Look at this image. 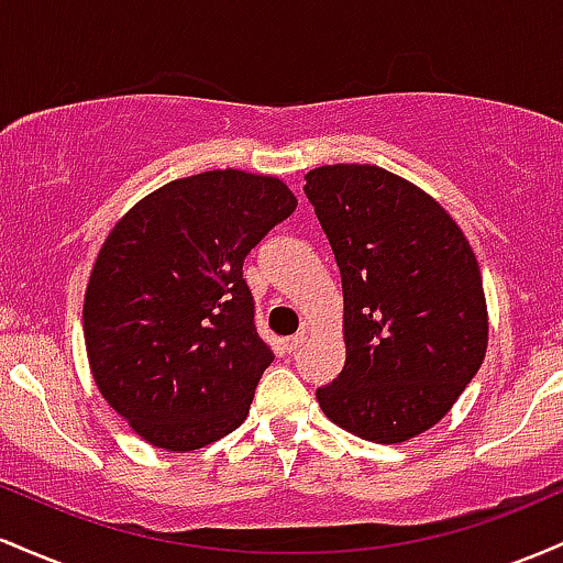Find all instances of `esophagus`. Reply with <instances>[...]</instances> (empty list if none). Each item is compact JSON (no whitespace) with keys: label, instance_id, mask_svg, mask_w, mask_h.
Listing matches in <instances>:
<instances>
[{"label":"esophagus","instance_id":"34e87169","mask_svg":"<svg viewBox=\"0 0 563 563\" xmlns=\"http://www.w3.org/2000/svg\"><path fill=\"white\" fill-rule=\"evenodd\" d=\"M302 343H306V334L300 332V334H292V338H287V340H284V343H282V349H284V353H289V356H292V353L298 351Z\"/></svg>","mask_w":563,"mask_h":563}]
</instances>
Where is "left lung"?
<instances>
[{
	"label": "left lung",
	"mask_w": 563,
	"mask_h": 563,
	"mask_svg": "<svg viewBox=\"0 0 563 563\" xmlns=\"http://www.w3.org/2000/svg\"><path fill=\"white\" fill-rule=\"evenodd\" d=\"M308 201L343 279V372L316 390L334 426L401 444L444 418L482 366V271L452 214L375 164H324Z\"/></svg>",
	"instance_id": "left-lung-1"
}]
</instances>
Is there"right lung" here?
<instances>
[{
	"instance_id": "add662e5",
	"label": "right lung",
	"mask_w": 563,
	"mask_h": 563,
	"mask_svg": "<svg viewBox=\"0 0 563 563\" xmlns=\"http://www.w3.org/2000/svg\"><path fill=\"white\" fill-rule=\"evenodd\" d=\"M295 207L279 178L210 169L156 188L106 236L81 311L87 358L151 446L201 450L247 420L274 351L242 263Z\"/></svg>"
}]
</instances>
